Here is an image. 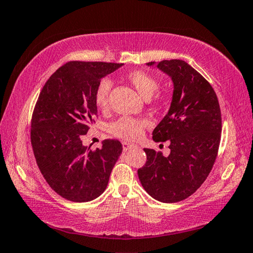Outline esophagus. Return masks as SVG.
Returning a JSON list of instances; mask_svg holds the SVG:
<instances>
[{"label": "esophagus", "mask_w": 253, "mask_h": 253, "mask_svg": "<svg viewBox=\"0 0 253 253\" xmlns=\"http://www.w3.org/2000/svg\"><path fill=\"white\" fill-rule=\"evenodd\" d=\"M132 147H135L134 144H130V142H127V141H123V149L125 151L131 149Z\"/></svg>", "instance_id": "1"}]
</instances>
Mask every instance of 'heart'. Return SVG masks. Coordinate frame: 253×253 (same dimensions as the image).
Masks as SVG:
<instances>
[{
    "mask_svg": "<svg viewBox=\"0 0 253 253\" xmlns=\"http://www.w3.org/2000/svg\"><path fill=\"white\" fill-rule=\"evenodd\" d=\"M126 81L138 91L142 97L148 99L158 89L159 83L156 77L144 71H130L125 75ZM112 89V82L103 79L96 86L94 93V102L100 111H106L109 106V94ZM148 121L142 117L123 116L113 122L108 127L112 135L125 140H136L140 138Z\"/></svg>",
    "mask_w": 253,
    "mask_h": 253,
    "instance_id": "heart-1",
    "label": "heart"
}]
</instances>
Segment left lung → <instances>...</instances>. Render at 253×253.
I'll use <instances>...</instances> for the list:
<instances>
[{
  "label": "left lung",
  "instance_id": "8db88e82",
  "mask_svg": "<svg viewBox=\"0 0 253 253\" xmlns=\"http://www.w3.org/2000/svg\"><path fill=\"white\" fill-rule=\"evenodd\" d=\"M149 62L148 65H153ZM171 77L170 109L153 131L155 141L170 142L168 157L145 148L138 169L144 189L162 203H178L203 185L213 167L221 138V112L212 86L181 59L157 63Z\"/></svg>",
  "mask_w": 253,
  "mask_h": 253
}]
</instances>
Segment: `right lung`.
I'll return each mask as SVG.
<instances>
[{"label": "right lung", "instance_id": "add662e5", "mask_svg": "<svg viewBox=\"0 0 253 253\" xmlns=\"http://www.w3.org/2000/svg\"><path fill=\"white\" fill-rule=\"evenodd\" d=\"M123 64L72 61L45 83L31 121L36 164L52 189L74 203H86L105 191L123 151L121 141L105 139L100 149L83 145L97 118L95 88Z\"/></svg>", "mask_w": 253, "mask_h": 253}]
</instances>
